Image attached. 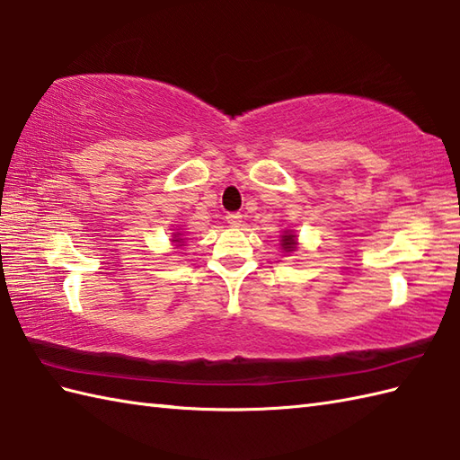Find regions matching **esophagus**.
Masks as SVG:
<instances>
[{
	"label": "esophagus",
	"instance_id": "34e87169",
	"mask_svg": "<svg viewBox=\"0 0 460 460\" xmlns=\"http://www.w3.org/2000/svg\"><path fill=\"white\" fill-rule=\"evenodd\" d=\"M225 219H227V223L231 225V227H239V225L243 223V215L241 213H229Z\"/></svg>",
	"mask_w": 460,
	"mask_h": 460
}]
</instances>
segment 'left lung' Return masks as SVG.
I'll return each instance as SVG.
<instances>
[{"instance_id": "left-lung-1", "label": "left lung", "mask_w": 460, "mask_h": 460, "mask_svg": "<svg viewBox=\"0 0 460 460\" xmlns=\"http://www.w3.org/2000/svg\"><path fill=\"white\" fill-rule=\"evenodd\" d=\"M282 241H280V247L285 249V252H292V251H296V235L295 233H290V231H285V235L280 237Z\"/></svg>"}]
</instances>
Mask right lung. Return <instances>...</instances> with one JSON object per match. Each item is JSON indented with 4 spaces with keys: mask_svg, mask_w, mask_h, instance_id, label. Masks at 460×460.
I'll use <instances>...</instances> for the list:
<instances>
[{
    "mask_svg": "<svg viewBox=\"0 0 460 460\" xmlns=\"http://www.w3.org/2000/svg\"><path fill=\"white\" fill-rule=\"evenodd\" d=\"M181 235V233H175V235H173V241H178V243H183V239H178Z\"/></svg>",
    "mask_w": 460,
    "mask_h": 460,
    "instance_id": "right-lung-1",
    "label": "right lung"
}]
</instances>
